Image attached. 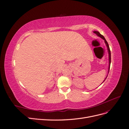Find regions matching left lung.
Returning a JSON list of instances; mask_svg holds the SVG:
<instances>
[{
	"instance_id": "1",
	"label": "left lung",
	"mask_w": 129,
	"mask_h": 129,
	"mask_svg": "<svg viewBox=\"0 0 129 129\" xmlns=\"http://www.w3.org/2000/svg\"><path fill=\"white\" fill-rule=\"evenodd\" d=\"M93 32L95 34H96L97 36L99 37H100L101 38H102L103 40H104V42H105V45H106V46H107V47L108 52V54H109V67H108V73H109V70H110V63H111V52H110V48H109V45H108V44L107 41H106V40H105V38H104V37L102 36V35H101V34L100 33V32H98V31H96V30H95V31H93ZM107 76H108V75L107 76V77H105V80L103 81V82H102V83H101V84H102V83L104 82V81L105 80V79H107Z\"/></svg>"
}]
</instances>
